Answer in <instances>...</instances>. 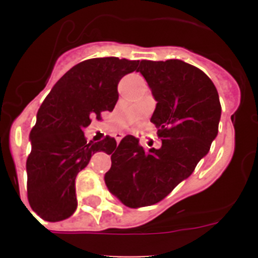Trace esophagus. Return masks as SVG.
<instances>
[{"label": "esophagus", "mask_w": 258, "mask_h": 258, "mask_svg": "<svg viewBox=\"0 0 258 258\" xmlns=\"http://www.w3.org/2000/svg\"><path fill=\"white\" fill-rule=\"evenodd\" d=\"M122 137H123V134H116V135H114V139H116L117 144H119V141L122 140Z\"/></svg>", "instance_id": "1"}]
</instances>
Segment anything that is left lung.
I'll list each match as a JSON object with an SVG mask.
<instances>
[{"instance_id":"obj_1","label":"left lung","mask_w":258,"mask_h":258,"mask_svg":"<svg viewBox=\"0 0 258 258\" xmlns=\"http://www.w3.org/2000/svg\"><path fill=\"white\" fill-rule=\"evenodd\" d=\"M137 71L157 101L151 122L162 146L145 150L128 135L113 153L107 152L112 165L105 175L106 186L131 209L157 204L191 176L209 153L221 118L217 90L197 67L181 59H144Z\"/></svg>"}]
</instances>
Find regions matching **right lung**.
I'll list each match as a JSON object with an SVG mask.
<instances>
[{"mask_svg":"<svg viewBox=\"0 0 258 258\" xmlns=\"http://www.w3.org/2000/svg\"><path fill=\"white\" fill-rule=\"evenodd\" d=\"M139 61L117 57L91 58L72 67L52 87L30 132L31 153L26 162L27 196L41 218L57 222L77 209L75 179L93 153L113 152L116 140L87 142L83 130L93 118L112 111L117 85L136 71Z\"/></svg>","mask_w":258,"mask_h":258,"instance_id":"right-lung-1","label":"right lung"}]
</instances>
